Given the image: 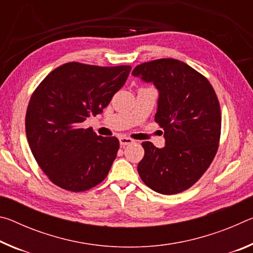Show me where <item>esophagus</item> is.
I'll use <instances>...</instances> for the list:
<instances>
[{
    "label": "esophagus",
    "mask_w": 253,
    "mask_h": 253,
    "mask_svg": "<svg viewBox=\"0 0 253 253\" xmlns=\"http://www.w3.org/2000/svg\"><path fill=\"white\" fill-rule=\"evenodd\" d=\"M119 143H121L122 146H126V145H129L134 143V139L129 138V137H125V136H122L121 138H119Z\"/></svg>",
    "instance_id": "34e87169"
}]
</instances>
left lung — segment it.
<instances>
[{"instance_id": "left-lung-1", "label": "left lung", "mask_w": 253, "mask_h": 253, "mask_svg": "<svg viewBox=\"0 0 253 253\" xmlns=\"http://www.w3.org/2000/svg\"><path fill=\"white\" fill-rule=\"evenodd\" d=\"M132 76L153 83L160 91L155 122L164 129L165 146L143 142L144 157L137 170L157 193L187 190L207 172L221 136L220 102L203 75L176 59L144 62Z\"/></svg>"}]
</instances>
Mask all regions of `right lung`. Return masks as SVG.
Listing matches in <instances>:
<instances>
[{
    "label": "right lung",
    "instance_id": "obj_1",
    "mask_svg": "<svg viewBox=\"0 0 253 253\" xmlns=\"http://www.w3.org/2000/svg\"><path fill=\"white\" fill-rule=\"evenodd\" d=\"M130 69L68 62L33 91L25 115L27 138L38 165L57 186L84 192L108 175L119 140L98 136L83 124L108 106Z\"/></svg>",
    "mask_w": 253,
    "mask_h": 253
}]
</instances>
